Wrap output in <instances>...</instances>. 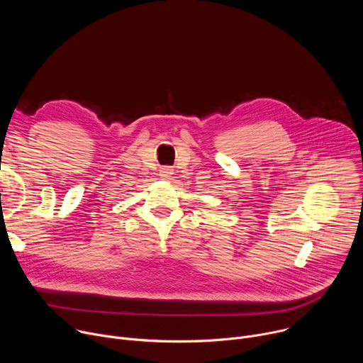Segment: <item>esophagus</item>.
<instances>
[{"label": "esophagus", "mask_w": 363, "mask_h": 363, "mask_svg": "<svg viewBox=\"0 0 363 363\" xmlns=\"http://www.w3.org/2000/svg\"><path fill=\"white\" fill-rule=\"evenodd\" d=\"M172 174H174V169H171L169 167L161 168V171H160V177H161L162 179H169V178L172 177Z\"/></svg>", "instance_id": "34e87169"}]
</instances>
